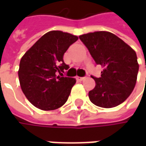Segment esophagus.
Listing matches in <instances>:
<instances>
[{"label":"esophagus","instance_id":"1","mask_svg":"<svg viewBox=\"0 0 146 146\" xmlns=\"http://www.w3.org/2000/svg\"><path fill=\"white\" fill-rule=\"evenodd\" d=\"M84 79H85V77H79V76L76 78V80H77L78 81H83Z\"/></svg>","mask_w":146,"mask_h":146}]
</instances>
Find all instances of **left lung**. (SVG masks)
Segmentation results:
<instances>
[{
	"label": "left lung",
	"mask_w": 146,
	"mask_h": 146,
	"mask_svg": "<svg viewBox=\"0 0 146 146\" xmlns=\"http://www.w3.org/2000/svg\"><path fill=\"white\" fill-rule=\"evenodd\" d=\"M79 37L96 64L104 68L99 78L92 76L96 86L88 93L90 101L103 108L123 103L136 85L139 70L136 52L109 31H95Z\"/></svg>",
	"instance_id": "obj_1"
}]
</instances>
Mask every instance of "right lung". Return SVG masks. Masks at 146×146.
Returning a JSON list of instances; mask_svg holds the SVG:
<instances>
[{
    "instance_id": "add662e5",
    "label": "right lung",
    "mask_w": 146,
    "mask_h": 146,
    "mask_svg": "<svg viewBox=\"0 0 146 146\" xmlns=\"http://www.w3.org/2000/svg\"><path fill=\"white\" fill-rule=\"evenodd\" d=\"M78 37L61 31L44 34L21 58L20 86L27 100L43 110H53L67 101L76 80L63 75L69 66L63 55Z\"/></svg>"
}]
</instances>
